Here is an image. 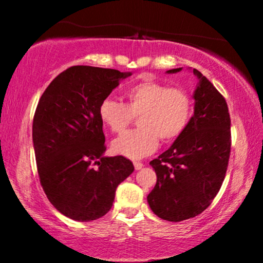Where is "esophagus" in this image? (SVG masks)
<instances>
[{
  "instance_id": "1",
  "label": "esophagus",
  "mask_w": 263,
  "mask_h": 263,
  "mask_svg": "<svg viewBox=\"0 0 263 263\" xmlns=\"http://www.w3.org/2000/svg\"><path fill=\"white\" fill-rule=\"evenodd\" d=\"M134 164H135V170H136V171L141 170V168L143 167V163H142V162H135Z\"/></svg>"
}]
</instances>
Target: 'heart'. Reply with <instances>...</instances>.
<instances>
[{"label":"heart","mask_w":263,"mask_h":263,"mask_svg":"<svg viewBox=\"0 0 263 263\" xmlns=\"http://www.w3.org/2000/svg\"><path fill=\"white\" fill-rule=\"evenodd\" d=\"M126 104L106 98L101 101L99 115L102 123L114 134H123L138 116V127L114 141L112 149L119 155L138 159L151 155L164 143L176 141L188 127L193 115V100L183 87L156 80H142L123 92Z\"/></svg>","instance_id":"heart-1"}]
</instances>
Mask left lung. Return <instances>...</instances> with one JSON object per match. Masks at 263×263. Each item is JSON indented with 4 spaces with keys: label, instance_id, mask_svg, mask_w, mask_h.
Returning a JSON list of instances; mask_svg holds the SVG:
<instances>
[{
    "label": "left lung",
    "instance_id": "1",
    "mask_svg": "<svg viewBox=\"0 0 263 263\" xmlns=\"http://www.w3.org/2000/svg\"><path fill=\"white\" fill-rule=\"evenodd\" d=\"M172 69L168 73H177ZM194 115L171 148L149 162L157 183L147 197L151 209L168 221L194 218L221 188L231 151V120L224 96L200 71Z\"/></svg>",
    "mask_w": 263,
    "mask_h": 263
}]
</instances>
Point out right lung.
<instances>
[{
	"label": "right lung",
	"mask_w": 263,
	"mask_h": 263,
	"mask_svg": "<svg viewBox=\"0 0 263 263\" xmlns=\"http://www.w3.org/2000/svg\"><path fill=\"white\" fill-rule=\"evenodd\" d=\"M128 75L70 66L39 99L32 131L39 180L48 200L68 218L90 221L107 214L117 185L135 170L126 157L102 156L106 146L99 115L101 101Z\"/></svg>",
	"instance_id": "1"
}]
</instances>
